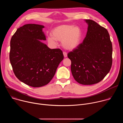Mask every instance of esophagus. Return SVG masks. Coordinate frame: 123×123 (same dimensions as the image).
<instances>
[{"label": "esophagus", "mask_w": 123, "mask_h": 123, "mask_svg": "<svg viewBox=\"0 0 123 123\" xmlns=\"http://www.w3.org/2000/svg\"><path fill=\"white\" fill-rule=\"evenodd\" d=\"M63 55L64 57H67V53L66 52H63Z\"/></svg>", "instance_id": "obj_1"}]
</instances>
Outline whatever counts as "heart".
<instances>
[{
	"label": "heart",
	"mask_w": 123,
	"mask_h": 123,
	"mask_svg": "<svg viewBox=\"0 0 123 123\" xmlns=\"http://www.w3.org/2000/svg\"><path fill=\"white\" fill-rule=\"evenodd\" d=\"M48 37V42L53 45H56V40L62 42V46L67 50H73L80 44L82 32L78 26L72 25H61L55 28Z\"/></svg>",
	"instance_id": "obj_1"
}]
</instances>
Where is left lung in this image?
I'll list each match as a JSON object with an SVG mask.
<instances>
[{"label":"left lung","instance_id":"left-lung-1","mask_svg":"<svg viewBox=\"0 0 123 123\" xmlns=\"http://www.w3.org/2000/svg\"><path fill=\"white\" fill-rule=\"evenodd\" d=\"M86 36L82 43L68 54L71 71L79 84L90 85L102 80L110 71L112 63V46L107 29L96 22L86 19Z\"/></svg>","mask_w":123,"mask_h":123}]
</instances>
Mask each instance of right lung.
I'll return each instance as SVG.
<instances>
[{"label":"right lung","instance_id":"right-lung-1","mask_svg":"<svg viewBox=\"0 0 123 123\" xmlns=\"http://www.w3.org/2000/svg\"><path fill=\"white\" fill-rule=\"evenodd\" d=\"M44 26L28 24L17 29L10 42V61L13 73L20 81L38 87L54 77L64 55L59 49H50L46 40Z\"/></svg>","mask_w":123,"mask_h":123}]
</instances>
